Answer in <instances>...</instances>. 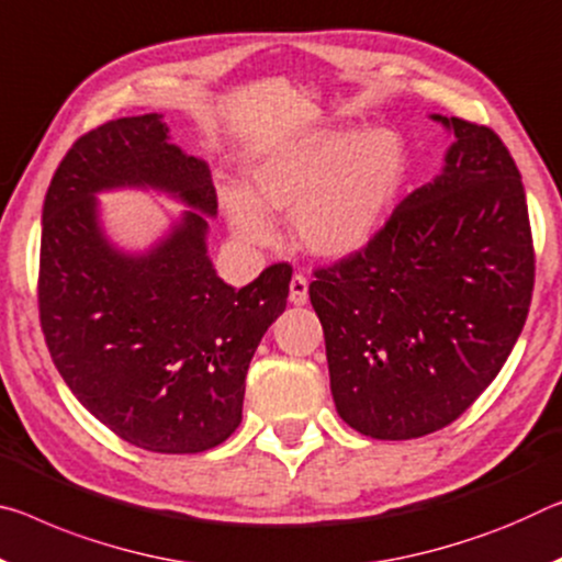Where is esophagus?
<instances>
[{"instance_id": "1", "label": "esophagus", "mask_w": 562, "mask_h": 562, "mask_svg": "<svg viewBox=\"0 0 562 562\" xmlns=\"http://www.w3.org/2000/svg\"><path fill=\"white\" fill-rule=\"evenodd\" d=\"M290 302L292 305H305L307 302V278L295 272L290 280Z\"/></svg>"}]
</instances>
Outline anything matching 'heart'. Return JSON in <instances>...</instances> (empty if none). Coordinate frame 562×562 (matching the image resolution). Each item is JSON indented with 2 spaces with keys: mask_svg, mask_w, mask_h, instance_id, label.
I'll return each mask as SVG.
<instances>
[{
  "mask_svg": "<svg viewBox=\"0 0 562 562\" xmlns=\"http://www.w3.org/2000/svg\"><path fill=\"white\" fill-rule=\"evenodd\" d=\"M407 172L405 145L393 130L325 127L282 142L249 169V192H222L235 235L267 245L274 235L267 212H292L302 247L345 257L380 233Z\"/></svg>",
  "mask_w": 562,
  "mask_h": 562,
  "instance_id": "b5f03b06",
  "label": "heart"
}]
</instances>
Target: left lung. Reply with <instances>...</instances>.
Wrapping results in <instances>:
<instances>
[{
    "label": "left lung",
    "mask_w": 562,
    "mask_h": 562,
    "mask_svg": "<svg viewBox=\"0 0 562 562\" xmlns=\"http://www.w3.org/2000/svg\"><path fill=\"white\" fill-rule=\"evenodd\" d=\"M432 120L456 132L442 175L310 282L337 413L375 440L458 420L513 352L536 284L525 187L503 139Z\"/></svg>",
    "instance_id": "left-lung-1"
}]
</instances>
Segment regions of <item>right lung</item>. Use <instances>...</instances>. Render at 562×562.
<instances>
[{
	"instance_id": "obj_1",
	"label": "right lung",
	"mask_w": 562,
	"mask_h": 562,
	"mask_svg": "<svg viewBox=\"0 0 562 562\" xmlns=\"http://www.w3.org/2000/svg\"><path fill=\"white\" fill-rule=\"evenodd\" d=\"M167 132L162 114H139L69 147L42 207L37 297L52 362L79 403L130 445L184 456L243 423L249 360L288 305L292 267L270 265L243 290L217 278L204 245L215 184ZM124 183L193 207L139 258L114 250L95 222L93 194Z\"/></svg>"
}]
</instances>
